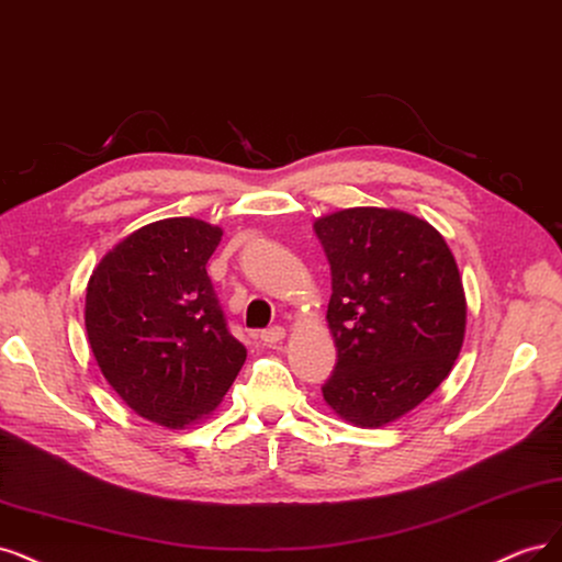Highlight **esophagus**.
Here are the masks:
<instances>
[{"label":"esophagus","mask_w":562,"mask_h":562,"mask_svg":"<svg viewBox=\"0 0 562 562\" xmlns=\"http://www.w3.org/2000/svg\"><path fill=\"white\" fill-rule=\"evenodd\" d=\"M282 338H284V329L282 327H270V329L261 331V340L266 342V346H276V342H280Z\"/></svg>","instance_id":"esophagus-1"}]
</instances>
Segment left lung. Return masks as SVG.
Returning <instances> with one entry per match:
<instances>
[{
  "mask_svg": "<svg viewBox=\"0 0 562 562\" xmlns=\"http://www.w3.org/2000/svg\"><path fill=\"white\" fill-rule=\"evenodd\" d=\"M331 266L329 329L338 361L322 385L340 418L387 425L450 373L467 301L446 240L400 210L350 207L315 222Z\"/></svg>",
  "mask_w": 562,
  "mask_h": 562,
  "instance_id": "1",
  "label": "left lung"
}]
</instances>
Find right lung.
<instances>
[{"label":"right lung","instance_id":"add662e5","mask_svg":"<svg viewBox=\"0 0 562 562\" xmlns=\"http://www.w3.org/2000/svg\"><path fill=\"white\" fill-rule=\"evenodd\" d=\"M220 240L222 228L191 216L162 220L119 243L88 280L86 331L106 383L172 429L220 406L247 357L205 268Z\"/></svg>","mask_w":562,"mask_h":562}]
</instances>
